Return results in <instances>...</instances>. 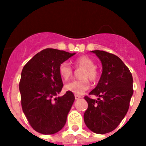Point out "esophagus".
Here are the masks:
<instances>
[{
	"label": "esophagus",
	"mask_w": 146,
	"mask_h": 146,
	"mask_svg": "<svg viewBox=\"0 0 146 146\" xmlns=\"http://www.w3.org/2000/svg\"><path fill=\"white\" fill-rule=\"evenodd\" d=\"M82 98V96H79V95H75V99L76 100L80 99V98Z\"/></svg>",
	"instance_id": "obj_1"
}]
</instances>
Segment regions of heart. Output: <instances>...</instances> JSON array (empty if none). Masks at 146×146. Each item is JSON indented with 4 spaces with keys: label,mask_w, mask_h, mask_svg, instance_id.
Returning <instances> with one entry per match:
<instances>
[{
    "label": "heart",
    "mask_w": 146,
    "mask_h": 146,
    "mask_svg": "<svg viewBox=\"0 0 146 146\" xmlns=\"http://www.w3.org/2000/svg\"><path fill=\"white\" fill-rule=\"evenodd\" d=\"M74 65L76 68H83L80 73L81 80H74L73 82L67 83L65 86V89L76 95H81L89 89V79L92 82H96L98 78V71L95 67V62L88 56H81L74 60ZM59 73L64 80H70L73 73V70L67 62H63L59 66Z\"/></svg>",
    "instance_id": "b5f03b06"
}]
</instances>
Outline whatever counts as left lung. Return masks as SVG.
<instances>
[{
  "label": "left lung",
  "instance_id": "left-lung-1",
  "mask_svg": "<svg viewBox=\"0 0 146 146\" xmlns=\"http://www.w3.org/2000/svg\"><path fill=\"white\" fill-rule=\"evenodd\" d=\"M102 61V73L97 86L89 92L97 100L85 96L88 108L84 121L90 130L104 134L115 129L127 114L133 93V76L123 62L104 50H92Z\"/></svg>",
  "mask_w": 146,
  "mask_h": 146
}]
</instances>
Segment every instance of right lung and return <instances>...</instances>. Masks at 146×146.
<instances>
[{"label": "right lung", "mask_w": 146, "mask_h": 146, "mask_svg": "<svg viewBox=\"0 0 146 146\" xmlns=\"http://www.w3.org/2000/svg\"><path fill=\"white\" fill-rule=\"evenodd\" d=\"M74 54L46 48L23 66L19 85L22 108L31 127L40 133H56L66 123L75 97L69 91L57 97L64 86L58 69Z\"/></svg>", "instance_id": "obj_1"}]
</instances>
